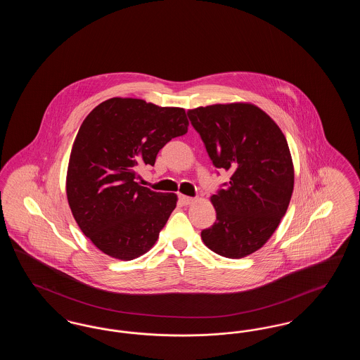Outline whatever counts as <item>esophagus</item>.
Masks as SVG:
<instances>
[{"instance_id": "34e87169", "label": "esophagus", "mask_w": 360, "mask_h": 360, "mask_svg": "<svg viewBox=\"0 0 360 360\" xmlns=\"http://www.w3.org/2000/svg\"><path fill=\"white\" fill-rule=\"evenodd\" d=\"M179 201H181L182 205H190V204H193L195 200L191 198V197H188V195H179Z\"/></svg>"}]
</instances>
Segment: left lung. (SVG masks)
<instances>
[{
  "label": "left lung",
  "mask_w": 360,
  "mask_h": 360,
  "mask_svg": "<svg viewBox=\"0 0 360 360\" xmlns=\"http://www.w3.org/2000/svg\"><path fill=\"white\" fill-rule=\"evenodd\" d=\"M188 117L214 167L231 172L210 197L216 223L201 238L221 257H247L271 238L290 202L294 169L286 137L252 103L200 106Z\"/></svg>",
  "instance_id": "1"
}]
</instances>
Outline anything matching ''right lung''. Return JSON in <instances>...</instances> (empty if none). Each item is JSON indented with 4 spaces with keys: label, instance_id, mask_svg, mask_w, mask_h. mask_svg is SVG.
Instances as JSON below:
<instances>
[{
    "label": "right lung",
    "instance_id": "right-lung-1",
    "mask_svg": "<svg viewBox=\"0 0 360 360\" xmlns=\"http://www.w3.org/2000/svg\"><path fill=\"white\" fill-rule=\"evenodd\" d=\"M182 108L137 98H110L86 117L70 155L66 193L81 231L103 254L132 260L159 238L176 206L174 193L136 182L174 137L188 132Z\"/></svg>",
    "mask_w": 360,
    "mask_h": 360
}]
</instances>
